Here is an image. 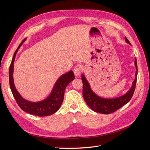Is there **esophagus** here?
Listing matches in <instances>:
<instances>
[{"instance_id": "34e87169", "label": "esophagus", "mask_w": 150, "mask_h": 150, "mask_svg": "<svg viewBox=\"0 0 150 150\" xmlns=\"http://www.w3.org/2000/svg\"><path fill=\"white\" fill-rule=\"evenodd\" d=\"M81 72H82V67L80 64L76 65L74 68V73L75 76H79L81 73Z\"/></svg>"}]
</instances>
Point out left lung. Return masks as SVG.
<instances>
[{
    "label": "left lung",
    "instance_id": "obj_1",
    "mask_svg": "<svg viewBox=\"0 0 150 150\" xmlns=\"http://www.w3.org/2000/svg\"><path fill=\"white\" fill-rule=\"evenodd\" d=\"M125 40L127 43L131 45L129 40L125 37ZM134 65L136 67L135 79L132 83V86L130 89L125 94L118 98L112 99H106L98 96L95 94L91 88L88 81L86 79L84 74L81 76V79L83 81V94L84 100L88 106L94 111L101 113V114H110L115 112L126 103H128L132 98L136 88V84L137 81L138 75V66L137 62V58H135Z\"/></svg>",
    "mask_w": 150,
    "mask_h": 150
}]
</instances>
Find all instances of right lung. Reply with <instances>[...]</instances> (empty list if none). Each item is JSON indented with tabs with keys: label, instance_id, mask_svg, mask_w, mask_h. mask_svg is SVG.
Masks as SVG:
<instances>
[{
	"label": "right lung",
	"instance_id": "add662e5",
	"mask_svg": "<svg viewBox=\"0 0 150 150\" xmlns=\"http://www.w3.org/2000/svg\"><path fill=\"white\" fill-rule=\"evenodd\" d=\"M25 40L26 38L22 40L19 47L16 49L9 67L8 76H9V84L11 91L17 104L23 111L29 113V114L38 116L51 115L57 111L60 108L63 101V99H64L66 86L74 79V74L72 71H70L60 76V78H58L54 84L51 94L47 98L42 101L39 102H31L22 98L16 89L14 83H13V62L15 61L16 54L22 44L25 41Z\"/></svg>",
	"mask_w": 150,
	"mask_h": 150
}]
</instances>
